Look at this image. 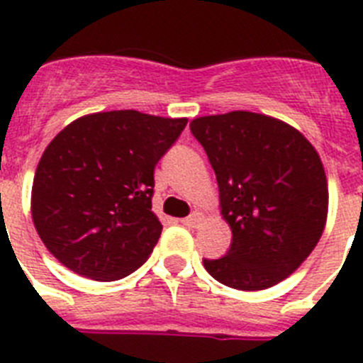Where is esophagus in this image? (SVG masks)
Listing matches in <instances>:
<instances>
[{
  "mask_svg": "<svg viewBox=\"0 0 363 363\" xmlns=\"http://www.w3.org/2000/svg\"><path fill=\"white\" fill-rule=\"evenodd\" d=\"M201 220H203V214H201V213H192L191 216L184 218V220H182V223H184V225L192 227V229H194V227L200 225Z\"/></svg>",
  "mask_w": 363,
  "mask_h": 363,
  "instance_id": "obj_1",
  "label": "esophagus"
}]
</instances>
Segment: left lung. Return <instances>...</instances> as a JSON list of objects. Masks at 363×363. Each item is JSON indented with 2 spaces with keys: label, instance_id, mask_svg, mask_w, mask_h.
<instances>
[{
  "label": "left lung",
  "instance_id": "8db88e82",
  "mask_svg": "<svg viewBox=\"0 0 363 363\" xmlns=\"http://www.w3.org/2000/svg\"><path fill=\"white\" fill-rule=\"evenodd\" d=\"M191 133L216 172L220 213L233 230L229 252L203 259V267L238 291L280 284L325 229L329 189L320 154L300 130L258 112L194 118Z\"/></svg>",
  "mask_w": 363,
  "mask_h": 363
}]
</instances>
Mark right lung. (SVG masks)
<instances>
[{
	"label": "right lung",
	"mask_w": 363,
	"mask_h": 363,
	"mask_svg": "<svg viewBox=\"0 0 363 363\" xmlns=\"http://www.w3.org/2000/svg\"><path fill=\"white\" fill-rule=\"evenodd\" d=\"M187 118L94 112L54 136L36 167L34 227L67 269L98 281L129 277L158 243L154 167Z\"/></svg>",
	"instance_id": "add662e5"
}]
</instances>
